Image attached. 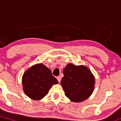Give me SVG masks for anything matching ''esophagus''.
I'll return each mask as SVG.
<instances>
[{
	"label": "esophagus",
	"instance_id": "1",
	"mask_svg": "<svg viewBox=\"0 0 121 121\" xmlns=\"http://www.w3.org/2000/svg\"><path fill=\"white\" fill-rule=\"evenodd\" d=\"M61 77H60V76H58V77H57V80H58V81H59V82H60L61 81Z\"/></svg>",
	"mask_w": 121,
	"mask_h": 121
}]
</instances>
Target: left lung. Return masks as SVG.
I'll return each mask as SVG.
<instances>
[{
  "label": "left lung",
  "mask_w": 121,
  "mask_h": 121,
  "mask_svg": "<svg viewBox=\"0 0 121 121\" xmlns=\"http://www.w3.org/2000/svg\"><path fill=\"white\" fill-rule=\"evenodd\" d=\"M64 76L61 81L65 95L74 102H82L93 93L95 78L88 68L84 65L68 64L64 69Z\"/></svg>",
  "instance_id": "obj_1"
}]
</instances>
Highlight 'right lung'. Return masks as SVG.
<instances>
[{
	"instance_id": "right-lung-1",
	"label": "right lung",
	"mask_w": 121,
	"mask_h": 121,
	"mask_svg": "<svg viewBox=\"0 0 121 121\" xmlns=\"http://www.w3.org/2000/svg\"><path fill=\"white\" fill-rule=\"evenodd\" d=\"M58 81L52 75L51 70L43 64H37L28 69L22 77L23 91L34 100H40L49 92Z\"/></svg>"
}]
</instances>
